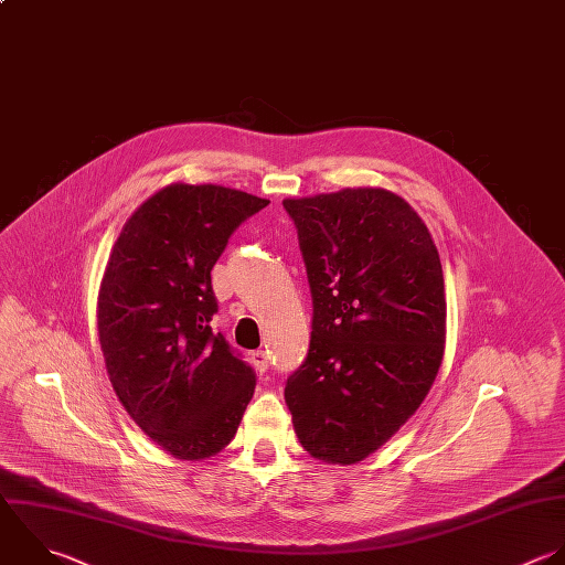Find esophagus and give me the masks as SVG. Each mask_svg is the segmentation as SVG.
<instances>
[{"label": "esophagus", "mask_w": 565, "mask_h": 565, "mask_svg": "<svg viewBox=\"0 0 565 565\" xmlns=\"http://www.w3.org/2000/svg\"><path fill=\"white\" fill-rule=\"evenodd\" d=\"M252 362H254V366L260 371V373H265L267 369H269V355H267V351H254L252 353Z\"/></svg>", "instance_id": "obj_1"}]
</instances>
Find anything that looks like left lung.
Instances as JSON below:
<instances>
[{
    "instance_id": "obj_1",
    "label": "left lung",
    "mask_w": 565,
    "mask_h": 565,
    "mask_svg": "<svg viewBox=\"0 0 565 565\" xmlns=\"http://www.w3.org/2000/svg\"><path fill=\"white\" fill-rule=\"evenodd\" d=\"M298 230L313 316L285 399L307 452L355 463L422 404L444 355L437 247L413 207L382 188L282 201Z\"/></svg>"
}]
</instances>
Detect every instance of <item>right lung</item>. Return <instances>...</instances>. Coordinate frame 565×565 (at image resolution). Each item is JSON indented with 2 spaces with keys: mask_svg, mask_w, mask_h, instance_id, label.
<instances>
[{
  "mask_svg": "<svg viewBox=\"0 0 565 565\" xmlns=\"http://www.w3.org/2000/svg\"><path fill=\"white\" fill-rule=\"evenodd\" d=\"M267 199L174 183L124 225L99 291V342L128 415L163 450L203 459L238 430L256 371L221 331L212 267Z\"/></svg>",
  "mask_w": 565,
  "mask_h": 565,
  "instance_id": "obj_1",
  "label": "right lung"
}]
</instances>
